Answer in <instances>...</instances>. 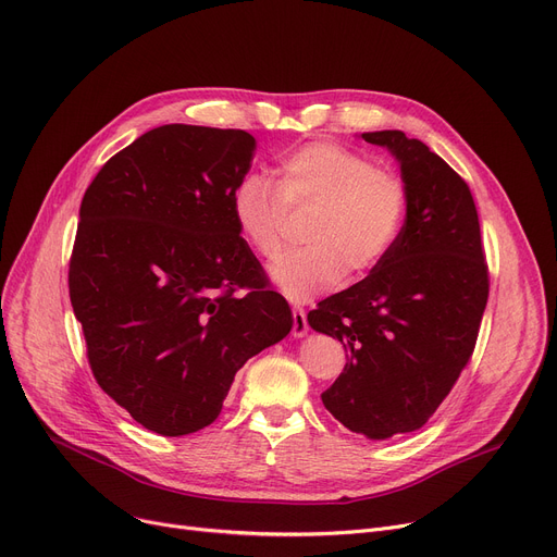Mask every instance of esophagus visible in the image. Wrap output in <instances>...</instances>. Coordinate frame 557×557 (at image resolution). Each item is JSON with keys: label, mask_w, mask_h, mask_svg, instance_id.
Listing matches in <instances>:
<instances>
[{"label": "esophagus", "mask_w": 557, "mask_h": 557, "mask_svg": "<svg viewBox=\"0 0 557 557\" xmlns=\"http://www.w3.org/2000/svg\"><path fill=\"white\" fill-rule=\"evenodd\" d=\"M309 331V322H307V313L302 307H293V336L302 338L307 336Z\"/></svg>", "instance_id": "obj_1"}]
</instances>
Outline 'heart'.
<instances>
[{"mask_svg": "<svg viewBox=\"0 0 557 557\" xmlns=\"http://www.w3.org/2000/svg\"><path fill=\"white\" fill-rule=\"evenodd\" d=\"M277 188L264 174H246L233 188L237 233L255 255L282 250L288 212H311L305 248L271 267L275 284L293 300L356 280L392 252L407 214V185L349 147L313 140L277 161Z\"/></svg>", "mask_w": 557, "mask_h": 557, "instance_id": "heart-1", "label": "heart"}]
</instances>
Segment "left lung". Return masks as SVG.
I'll use <instances>...</instances> for the list:
<instances>
[{
	"instance_id": "left-lung-1",
	"label": "left lung",
	"mask_w": 557,
	"mask_h": 557,
	"mask_svg": "<svg viewBox=\"0 0 557 557\" xmlns=\"http://www.w3.org/2000/svg\"><path fill=\"white\" fill-rule=\"evenodd\" d=\"M362 138L400 163L405 224L372 273L307 320L347 351L324 407L351 432L383 441L423 428L455 387L488 302V267L468 183L398 129Z\"/></svg>"
}]
</instances>
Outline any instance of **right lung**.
I'll return each instance as SVG.
<instances>
[{
	"label": "right lung",
	"mask_w": 557,
	"mask_h": 557,
	"mask_svg": "<svg viewBox=\"0 0 557 557\" xmlns=\"http://www.w3.org/2000/svg\"><path fill=\"white\" fill-rule=\"evenodd\" d=\"M255 147L244 129L163 125L81 203L69 298L94 379L161 436L210 425L244 362L293 326L231 212Z\"/></svg>",
	"instance_id": "obj_1"
}]
</instances>
